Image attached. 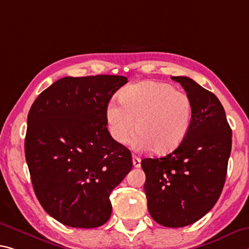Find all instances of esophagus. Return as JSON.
<instances>
[{"label": "esophagus", "mask_w": 249, "mask_h": 249, "mask_svg": "<svg viewBox=\"0 0 249 249\" xmlns=\"http://www.w3.org/2000/svg\"><path fill=\"white\" fill-rule=\"evenodd\" d=\"M133 166L134 167H140L141 166V159L135 155H133Z\"/></svg>", "instance_id": "esophagus-1"}]
</instances>
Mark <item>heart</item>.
<instances>
[{
	"label": "heart",
	"instance_id": "b5f03b06",
	"mask_svg": "<svg viewBox=\"0 0 249 249\" xmlns=\"http://www.w3.org/2000/svg\"><path fill=\"white\" fill-rule=\"evenodd\" d=\"M118 100L121 106L110 103L105 113L108 132L118 144L127 143L136 131L140 147L166 154L186 137L193 103L186 93L173 85L153 81L137 83L122 90Z\"/></svg>",
	"mask_w": 249,
	"mask_h": 249
}]
</instances>
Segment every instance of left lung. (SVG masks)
<instances>
[{
    "instance_id": "obj_1",
    "label": "left lung",
    "mask_w": 249,
    "mask_h": 249,
    "mask_svg": "<svg viewBox=\"0 0 249 249\" xmlns=\"http://www.w3.org/2000/svg\"><path fill=\"white\" fill-rule=\"evenodd\" d=\"M193 103L189 131L175 151L141 161L152 218L177 228L202 218L222 194L231 151V129L215 94L186 76H172Z\"/></svg>"
}]
</instances>
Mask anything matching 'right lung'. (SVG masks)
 <instances>
[{
  "mask_svg": "<svg viewBox=\"0 0 249 249\" xmlns=\"http://www.w3.org/2000/svg\"><path fill=\"white\" fill-rule=\"evenodd\" d=\"M127 77L66 76L39 94L27 115L25 159L44 211L70 227L94 228L112 214L110 192L132 154L106 127V108Z\"/></svg>",
  "mask_w": 249,
  "mask_h": 249,
  "instance_id": "right-lung-1",
  "label": "right lung"
}]
</instances>
